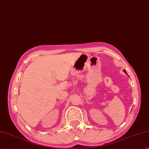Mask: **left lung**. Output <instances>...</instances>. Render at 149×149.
I'll return each instance as SVG.
<instances>
[{
    "label": "left lung",
    "instance_id": "1",
    "mask_svg": "<svg viewBox=\"0 0 149 149\" xmlns=\"http://www.w3.org/2000/svg\"><path fill=\"white\" fill-rule=\"evenodd\" d=\"M124 72H125V73H126V74H127V72H126V71H125V70H124Z\"/></svg>",
    "mask_w": 149,
    "mask_h": 149
}]
</instances>
